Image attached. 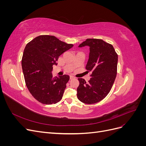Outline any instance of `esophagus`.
I'll use <instances>...</instances> for the list:
<instances>
[{"label":"esophagus","mask_w":146,"mask_h":146,"mask_svg":"<svg viewBox=\"0 0 146 146\" xmlns=\"http://www.w3.org/2000/svg\"><path fill=\"white\" fill-rule=\"evenodd\" d=\"M75 77H74V76H70V79H72V78H74Z\"/></svg>","instance_id":"obj_1"}]
</instances>
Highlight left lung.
Masks as SVG:
<instances>
[{
  "label": "left lung",
  "instance_id": "8db88e82",
  "mask_svg": "<svg viewBox=\"0 0 146 146\" xmlns=\"http://www.w3.org/2000/svg\"><path fill=\"white\" fill-rule=\"evenodd\" d=\"M90 47L89 59L86 66L92 72L86 82L79 78L77 98L82 102L92 104L104 99L111 90L117 74L118 56L113 46L102 39L88 38L78 46Z\"/></svg>",
  "mask_w": 146,
  "mask_h": 146
}]
</instances>
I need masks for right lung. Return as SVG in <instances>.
Here are the masks:
<instances>
[{
    "label": "right lung",
    "mask_w": 146,
    "mask_h": 146,
    "mask_svg": "<svg viewBox=\"0 0 146 146\" xmlns=\"http://www.w3.org/2000/svg\"><path fill=\"white\" fill-rule=\"evenodd\" d=\"M73 47L54 36L40 35L26 45L22 68L26 86L35 99L44 104L58 102L62 99L69 76L53 77V65L58 57Z\"/></svg>",
    "instance_id": "1"
}]
</instances>
